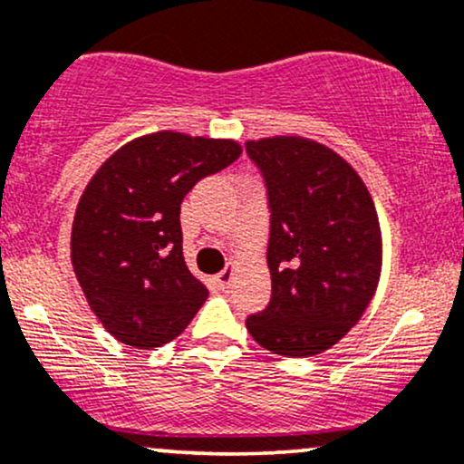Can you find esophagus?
<instances>
[{
	"label": "esophagus",
	"mask_w": 464,
	"mask_h": 464,
	"mask_svg": "<svg viewBox=\"0 0 464 464\" xmlns=\"http://www.w3.org/2000/svg\"><path fill=\"white\" fill-rule=\"evenodd\" d=\"M233 275H236V267H225V270H222L220 275L216 276V283H218V287H220L222 292H228V289H231Z\"/></svg>",
	"instance_id": "obj_1"
}]
</instances>
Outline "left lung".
Returning <instances> with one entry per match:
<instances>
[{
  "mask_svg": "<svg viewBox=\"0 0 464 464\" xmlns=\"http://www.w3.org/2000/svg\"><path fill=\"white\" fill-rule=\"evenodd\" d=\"M246 150L264 172L272 209V300L246 328L272 354L326 353L359 324L381 281L372 194L342 155L311 138H259Z\"/></svg>",
  "mask_w": 464,
  "mask_h": 464,
  "instance_id": "obj_1",
  "label": "left lung"
}]
</instances>
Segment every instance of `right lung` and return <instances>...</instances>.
Wrapping results in <instances>:
<instances>
[{
  "label": "right lung",
  "mask_w": 464,
  "mask_h": 464,
  "mask_svg": "<svg viewBox=\"0 0 464 464\" xmlns=\"http://www.w3.org/2000/svg\"><path fill=\"white\" fill-rule=\"evenodd\" d=\"M242 155L228 138L153 131L116 149L83 188L71 264L116 342L153 350L186 331L209 289L183 259L181 200Z\"/></svg>",
  "instance_id": "right-lung-1"
}]
</instances>
